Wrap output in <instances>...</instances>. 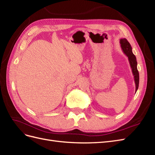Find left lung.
Segmentation results:
<instances>
[{"label": "left lung", "instance_id": "left-lung-1", "mask_svg": "<svg viewBox=\"0 0 155 155\" xmlns=\"http://www.w3.org/2000/svg\"><path fill=\"white\" fill-rule=\"evenodd\" d=\"M120 43L121 45V50H123L124 53L127 55L128 58L129 64L130 65V68L132 69V72L134 76V79L136 86V90L135 93L137 92L138 85H139V73L137 69V58H136L135 55L133 54L132 51V47L125 38H122L120 39Z\"/></svg>", "mask_w": 155, "mask_h": 155}]
</instances>
